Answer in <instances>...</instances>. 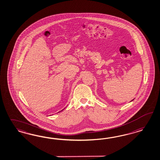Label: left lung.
<instances>
[{
  "mask_svg": "<svg viewBox=\"0 0 160 160\" xmlns=\"http://www.w3.org/2000/svg\"><path fill=\"white\" fill-rule=\"evenodd\" d=\"M133 100H134V99H133ZM131 100V102H132V100Z\"/></svg>",
  "mask_w": 160,
  "mask_h": 160,
  "instance_id": "left-lung-1",
  "label": "left lung"
}]
</instances>
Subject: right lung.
Listing matches in <instances>:
<instances>
[{
  "instance_id": "obj_1",
  "label": "right lung",
  "mask_w": 160,
  "mask_h": 160,
  "mask_svg": "<svg viewBox=\"0 0 160 160\" xmlns=\"http://www.w3.org/2000/svg\"><path fill=\"white\" fill-rule=\"evenodd\" d=\"M64 109H63V110H64ZM63 110H62V111H63ZM62 111H60V112H62Z\"/></svg>"
}]
</instances>
